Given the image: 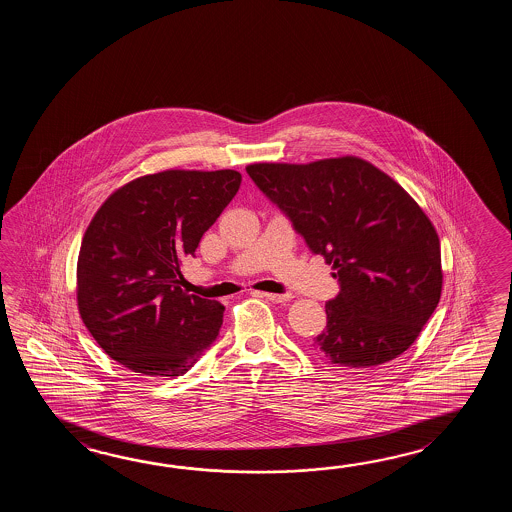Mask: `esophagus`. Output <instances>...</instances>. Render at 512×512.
I'll return each mask as SVG.
<instances>
[{"instance_id":"34e87169","label":"esophagus","mask_w":512,"mask_h":512,"mask_svg":"<svg viewBox=\"0 0 512 512\" xmlns=\"http://www.w3.org/2000/svg\"><path fill=\"white\" fill-rule=\"evenodd\" d=\"M258 294V296H263V298H267V300H271V302H276V304H283V302H287L291 296L289 294H276V293H252Z\"/></svg>"}]
</instances>
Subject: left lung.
Returning a JSON list of instances; mask_svg holds the SVG:
<instances>
[{
	"instance_id": "obj_1",
	"label": "left lung",
	"mask_w": 512,
	"mask_h": 512,
	"mask_svg": "<svg viewBox=\"0 0 512 512\" xmlns=\"http://www.w3.org/2000/svg\"><path fill=\"white\" fill-rule=\"evenodd\" d=\"M247 174L337 269L316 357L371 368L410 348L439 304L443 272L434 225L403 186L359 157L251 164Z\"/></svg>"
}]
</instances>
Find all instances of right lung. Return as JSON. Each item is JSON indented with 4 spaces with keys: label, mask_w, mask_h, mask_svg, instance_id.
<instances>
[{
    "label": "right lung",
    "mask_w": 512,
    "mask_h": 512,
    "mask_svg": "<svg viewBox=\"0 0 512 512\" xmlns=\"http://www.w3.org/2000/svg\"><path fill=\"white\" fill-rule=\"evenodd\" d=\"M236 170H166L122 186L87 227L77 265L78 311L124 368L179 377L219 335L225 307L179 287L181 261L240 190Z\"/></svg>",
    "instance_id": "obj_1"
}]
</instances>
